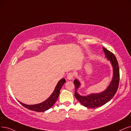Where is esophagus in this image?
Listing matches in <instances>:
<instances>
[{"label": "esophagus", "instance_id": "obj_1", "mask_svg": "<svg viewBox=\"0 0 131 131\" xmlns=\"http://www.w3.org/2000/svg\"><path fill=\"white\" fill-rule=\"evenodd\" d=\"M67 79L69 80H71V79H73L74 78V73H72V72H70L68 74H67Z\"/></svg>", "mask_w": 131, "mask_h": 131}]
</instances>
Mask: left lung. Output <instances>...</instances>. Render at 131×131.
Listing matches in <instances>:
<instances>
[{"label": "left lung", "mask_w": 131, "mask_h": 131, "mask_svg": "<svg viewBox=\"0 0 131 131\" xmlns=\"http://www.w3.org/2000/svg\"><path fill=\"white\" fill-rule=\"evenodd\" d=\"M103 48L105 53V57L110 61L113 70L112 80L111 81L108 88L99 93H93L86 96H81L77 92V90L80 85V82L77 79L74 81L75 85L74 95L75 98L82 105L86 107L93 108L104 105L113 97L118 89L120 74L119 65L117 58L113 53L104 47H103Z\"/></svg>", "instance_id": "left-lung-1"}]
</instances>
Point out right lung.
<instances>
[{
	"instance_id": "1",
	"label": "right lung",
	"mask_w": 131,
	"mask_h": 131,
	"mask_svg": "<svg viewBox=\"0 0 131 131\" xmlns=\"http://www.w3.org/2000/svg\"><path fill=\"white\" fill-rule=\"evenodd\" d=\"M66 80L64 78H62L61 80H60L58 83L57 85H56L54 91H53V92L50 95V97L47 99H46L45 101H43V102L40 104L29 105L23 104L19 100L18 101H19V103L24 106V107H25V108L28 110L36 111V112H43V111H45L50 108L52 106L55 104L58 96H59L61 87L64 84Z\"/></svg>"
}]
</instances>
